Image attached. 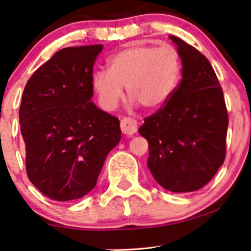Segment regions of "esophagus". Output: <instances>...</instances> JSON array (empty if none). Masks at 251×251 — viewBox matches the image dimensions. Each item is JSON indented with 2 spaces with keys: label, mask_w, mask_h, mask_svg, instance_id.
<instances>
[{
  "label": "esophagus",
  "mask_w": 251,
  "mask_h": 251,
  "mask_svg": "<svg viewBox=\"0 0 251 251\" xmlns=\"http://www.w3.org/2000/svg\"><path fill=\"white\" fill-rule=\"evenodd\" d=\"M121 130L126 136H132L137 131L136 120L130 118H123L121 120Z\"/></svg>",
  "instance_id": "34e87169"
}]
</instances>
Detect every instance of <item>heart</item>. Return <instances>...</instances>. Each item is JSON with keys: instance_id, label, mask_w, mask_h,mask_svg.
<instances>
[{"instance_id": "b5f03b06", "label": "heart", "mask_w": 251, "mask_h": 251, "mask_svg": "<svg viewBox=\"0 0 251 251\" xmlns=\"http://www.w3.org/2000/svg\"><path fill=\"white\" fill-rule=\"evenodd\" d=\"M108 71L92 74V88L100 107L114 111L123 88L132 101L146 109H157L175 94L181 76L180 54L175 48L131 44L112 54Z\"/></svg>"}]
</instances>
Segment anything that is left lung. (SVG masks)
<instances>
[{
    "label": "left lung",
    "instance_id": "1",
    "mask_svg": "<svg viewBox=\"0 0 251 251\" xmlns=\"http://www.w3.org/2000/svg\"><path fill=\"white\" fill-rule=\"evenodd\" d=\"M181 59V80L164 106L144 119L138 132L149 142L147 166L175 193L207 185L224 163L228 115L223 89L209 60L171 35Z\"/></svg>",
    "mask_w": 251,
    "mask_h": 251
}]
</instances>
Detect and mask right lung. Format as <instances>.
I'll return each mask as SVG.
<instances>
[{"label":"right lung","instance_id":"add662e5","mask_svg":"<svg viewBox=\"0 0 251 251\" xmlns=\"http://www.w3.org/2000/svg\"><path fill=\"white\" fill-rule=\"evenodd\" d=\"M102 44L57 51L27 81L19 108L32 184L54 201L88 194L121 139L118 118L99 109L92 68Z\"/></svg>","mask_w":251,"mask_h":251}]
</instances>
